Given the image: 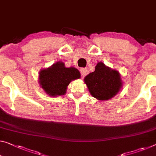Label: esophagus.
Wrapping results in <instances>:
<instances>
[{"label": "esophagus", "mask_w": 156, "mask_h": 156, "mask_svg": "<svg viewBox=\"0 0 156 156\" xmlns=\"http://www.w3.org/2000/svg\"><path fill=\"white\" fill-rule=\"evenodd\" d=\"M80 73H81V75H82L83 76H84L88 74V70H87V69H86V68H81L80 69Z\"/></svg>", "instance_id": "34e87169"}]
</instances>
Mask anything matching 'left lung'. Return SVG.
<instances>
[{
    "label": "left lung",
    "instance_id": "obj_1",
    "mask_svg": "<svg viewBox=\"0 0 156 156\" xmlns=\"http://www.w3.org/2000/svg\"><path fill=\"white\" fill-rule=\"evenodd\" d=\"M84 81L93 97L100 100H107L119 91L122 83L118 71L111 70L100 62L94 72L86 76Z\"/></svg>",
    "mask_w": 156,
    "mask_h": 156
}]
</instances>
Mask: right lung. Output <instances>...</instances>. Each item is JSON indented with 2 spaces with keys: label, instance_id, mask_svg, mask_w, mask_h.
<instances>
[{
  "label": "right lung",
  "instance_id": "1",
  "mask_svg": "<svg viewBox=\"0 0 156 156\" xmlns=\"http://www.w3.org/2000/svg\"><path fill=\"white\" fill-rule=\"evenodd\" d=\"M40 83L47 94L51 96L64 95L67 86L72 80L80 77V73L75 68H67L62 62L54 64L40 73Z\"/></svg>",
  "mask_w": 156,
  "mask_h": 156
}]
</instances>
